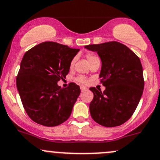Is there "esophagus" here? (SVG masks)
Segmentation results:
<instances>
[{
  "label": "esophagus",
  "instance_id": "34e87169",
  "mask_svg": "<svg viewBox=\"0 0 160 160\" xmlns=\"http://www.w3.org/2000/svg\"><path fill=\"white\" fill-rule=\"evenodd\" d=\"M80 90H81V92H84V91H87L88 89H87L86 87H84V86H81V87H80Z\"/></svg>",
  "mask_w": 160,
  "mask_h": 160
}]
</instances>
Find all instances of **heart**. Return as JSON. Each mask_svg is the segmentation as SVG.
Here are the masks:
<instances>
[{"instance_id":"1","label":"heart","mask_w":160,"mask_h":160,"mask_svg":"<svg viewBox=\"0 0 160 160\" xmlns=\"http://www.w3.org/2000/svg\"><path fill=\"white\" fill-rule=\"evenodd\" d=\"M86 58H87V62H88L89 64H91V63H93V62L100 60L98 57H97V55L93 54V53H87V54L86 55ZM74 63H75V59H73V60H72V61L70 62V68H72V67H73ZM77 80L78 82H80V83H86L87 82V80L83 77H77Z\"/></svg>"}]
</instances>
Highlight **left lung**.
<instances>
[{"label": "left lung", "instance_id": "left-lung-1", "mask_svg": "<svg viewBox=\"0 0 160 160\" xmlns=\"http://www.w3.org/2000/svg\"><path fill=\"white\" fill-rule=\"evenodd\" d=\"M97 52L102 62L99 77L106 87L101 92L90 87L93 99L90 103L93 120L100 125H122L132 117L144 88L142 67L139 58L126 45L117 41L85 46Z\"/></svg>", "mask_w": 160, "mask_h": 160}]
</instances>
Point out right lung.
Listing matches in <instances>:
<instances>
[{"mask_svg":"<svg viewBox=\"0 0 160 160\" xmlns=\"http://www.w3.org/2000/svg\"><path fill=\"white\" fill-rule=\"evenodd\" d=\"M79 49L56 42L39 43L23 55L16 79L17 88L25 111L32 120L55 127L70 117L80 93L78 85H58L66 78L70 64Z\"/></svg>","mask_w":160,"mask_h":160,"instance_id":"1","label":"right lung"}]
</instances>
